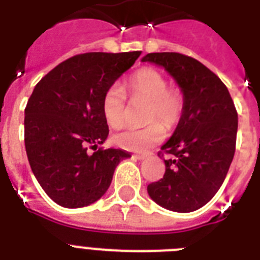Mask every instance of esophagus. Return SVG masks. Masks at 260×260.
<instances>
[{"instance_id":"1","label":"esophagus","mask_w":260,"mask_h":260,"mask_svg":"<svg viewBox=\"0 0 260 260\" xmlns=\"http://www.w3.org/2000/svg\"><path fill=\"white\" fill-rule=\"evenodd\" d=\"M136 158H138L139 160H143V159L147 158V154H136Z\"/></svg>"}]
</instances>
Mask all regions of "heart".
Here are the masks:
<instances>
[{
  "mask_svg": "<svg viewBox=\"0 0 260 260\" xmlns=\"http://www.w3.org/2000/svg\"><path fill=\"white\" fill-rule=\"evenodd\" d=\"M131 98L148 101L144 113V126H131L113 136V142L124 150L147 151L165 138V128L173 129L185 112V95L179 87L170 86L165 75L154 69L136 71L124 83ZM102 114L112 128H120L126 120V98L122 87L112 85L102 97Z\"/></svg>",
  "mask_w": 260,
  "mask_h": 260,
  "instance_id": "heart-1",
  "label": "heart"
}]
</instances>
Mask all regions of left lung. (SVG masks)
Segmentation results:
<instances>
[{
  "mask_svg": "<svg viewBox=\"0 0 260 260\" xmlns=\"http://www.w3.org/2000/svg\"><path fill=\"white\" fill-rule=\"evenodd\" d=\"M165 67L185 95V112L159 156L166 171L147 186L150 197L169 210L187 213L208 204L221 187L236 148L238 112L222 81L197 59L152 52L142 59Z\"/></svg>",
  "mask_w": 260,
  "mask_h": 260,
  "instance_id": "1",
  "label": "left lung"
}]
</instances>
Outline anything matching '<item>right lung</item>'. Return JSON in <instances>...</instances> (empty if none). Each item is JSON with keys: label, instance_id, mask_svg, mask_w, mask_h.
<instances>
[{"label": "right lung", "instance_id": "add662e5", "mask_svg": "<svg viewBox=\"0 0 260 260\" xmlns=\"http://www.w3.org/2000/svg\"><path fill=\"white\" fill-rule=\"evenodd\" d=\"M140 54L75 55L35 86L24 118L26 156L43 190L58 205L82 208L100 200L114 169L131 156L100 147L109 134L102 97Z\"/></svg>", "mask_w": 260, "mask_h": 260}]
</instances>
